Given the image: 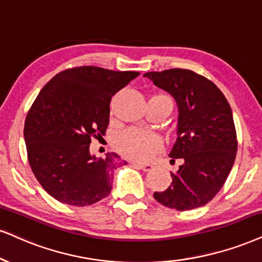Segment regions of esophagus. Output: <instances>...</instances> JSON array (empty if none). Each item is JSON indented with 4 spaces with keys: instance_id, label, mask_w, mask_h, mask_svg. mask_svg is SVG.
<instances>
[{
    "instance_id": "34e87169",
    "label": "esophagus",
    "mask_w": 262,
    "mask_h": 262,
    "mask_svg": "<svg viewBox=\"0 0 262 262\" xmlns=\"http://www.w3.org/2000/svg\"><path fill=\"white\" fill-rule=\"evenodd\" d=\"M132 164H134V165H136L138 169H141V170H143V171H150L151 169H153V165H151V164H146V163H137V161H132Z\"/></svg>"
}]
</instances>
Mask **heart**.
Segmentation results:
<instances>
[{
    "label": "heart",
    "mask_w": 262,
    "mask_h": 262,
    "mask_svg": "<svg viewBox=\"0 0 262 262\" xmlns=\"http://www.w3.org/2000/svg\"><path fill=\"white\" fill-rule=\"evenodd\" d=\"M170 101L166 95L153 96ZM171 102V101H170ZM115 146L124 156L134 160H148L163 147V141L157 134L140 128H128L116 138Z\"/></svg>",
    "instance_id": "obj_1"
}]
</instances>
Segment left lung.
<instances>
[{"label": "left lung", "instance_id": "8db88e82", "mask_svg": "<svg viewBox=\"0 0 262 262\" xmlns=\"http://www.w3.org/2000/svg\"><path fill=\"white\" fill-rule=\"evenodd\" d=\"M176 99L177 138L169 157L179 159L172 182L154 192L160 204L186 211L208 204L225 185L237 154V132L231 106L224 93L205 76L188 69L144 74Z\"/></svg>", "mask_w": 262, "mask_h": 262}]
</instances>
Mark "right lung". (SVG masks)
Segmentation results:
<instances>
[{"label":"right lung","instance_id":"right-lung-1","mask_svg":"<svg viewBox=\"0 0 262 262\" xmlns=\"http://www.w3.org/2000/svg\"><path fill=\"white\" fill-rule=\"evenodd\" d=\"M140 75L99 67H76L58 73L38 93L24 124L28 160L40 185L58 202L92 205L112 190L120 157L90 154L92 138L104 136L109 104L119 90Z\"/></svg>","mask_w":262,"mask_h":262}]
</instances>
